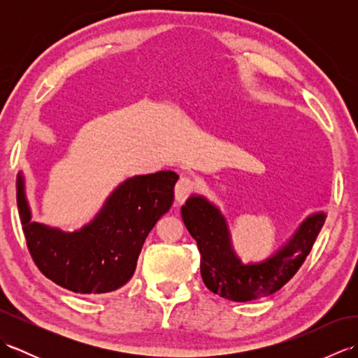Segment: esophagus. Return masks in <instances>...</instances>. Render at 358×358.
Instances as JSON below:
<instances>
[{
	"label": "esophagus",
	"instance_id": "obj_1",
	"mask_svg": "<svg viewBox=\"0 0 358 358\" xmlns=\"http://www.w3.org/2000/svg\"><path fill=\"white\" fill-rule=\"evenodd\" d=\"M194 189V181L189 177H181L178 180L177 186H175V201L177 204H183L185 200L189 196V194L192 192Z\"/></svg>",
	"mask_w": 358,
	"mask_h": 358
}]
</instances>
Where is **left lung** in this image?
<instances>
[{
	"label": "left lung",
	"mask_w": 358,
	"mask_h": 358,
	"mask_svg": "<svg viewBox=\"0 0 358 358\" xmlns=\"http://www.w3.org/2000/svg\"><path fill=\"white\" fill-rule=\"evenodd\" d=\"M181 217L199 246L201 278L209 291L232 301H250L277 292L295 275L322 231L326 212L306 217L277 252L248 264L235 254L229 224L222 210L206 196H189Z\"/></svg>",
	"instance_id": "left-lung-1"
}]
</instances>
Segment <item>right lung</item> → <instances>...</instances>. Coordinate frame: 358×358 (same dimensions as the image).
I'll return each instance as SVG.
<instances>
[{
    "label": "right lung",
    "mask_w": 358,
    "mask_h": 358,
    "mask_svg": "<svg viewBox=\"0 0 358 358\" xmlns=\"http://www.w3.org/2000/svg\"><path fill=\"white\" fill-rule=\"evenodd\" d=\"M178 175L159 171L124 180L78 231L32 222L22 173L17 201L29 252L53 283L77 294L117 291L132 278L144 240L173 203Z\"/></svg>",
    "instance_id": "add662e5"
}]
</instances>
